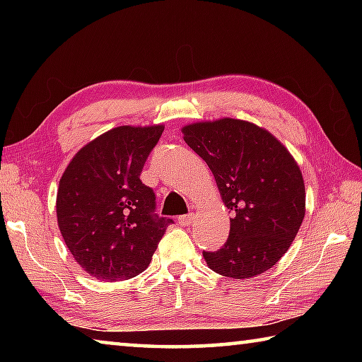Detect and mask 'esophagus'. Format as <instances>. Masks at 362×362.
I'll return each instance as SVG.
<instances>
[{"label": "esophagus", "mask_w": 362, "mask_h": 362, "mask_svg": "<svg viewBox=\"0 0 362 362\" xmlns=\"http://www.w3.org/2000/svg\"><path fill=\"white\" fill-rule=\"evenodd\" d=\"M193 218H194V214H185V216H180V217L177 218V220H179V223H180V225L187 226V225L192 223V220H193Z\"/></svg>", "instance_id": "1"}]
</instances>
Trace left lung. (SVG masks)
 I'll list each match as a JSON object with an SVG mask.
<instances>
[{
	"label": "left lung",
	"instance_id": "obj_1",
	"mask_svg": "<svg viewBox=\"0 0 362 362\" xmlns=\"http://www.w3.org/2000/svg\"><path fill=\"white\" fill-rule=\"evenodd\" d=\"M204 159L231 212L228 240L203 252L211 269L235 279L272 268L297 236L305 217V185L286 146L252 122L223 118L182 129Z\"/></svg>",
	"mask_w": 362,
	"mask_h": 362
}]
</instances>
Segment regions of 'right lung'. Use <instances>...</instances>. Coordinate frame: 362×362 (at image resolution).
Segmentation results:
<instances>
[{"label":"right lung","mask_w":362,"mask_h":362,"mask_svg":"<svg viewBox=\"0 0 362 362\" xmlns=\"http://www.w3.org/2000/svg\"><path fill=\"white\" fill-rule=\"evenodd\" d=\"M163 126H119L83 146L59 183L57 222L66 247L100 281L137 276L148 267L173 218L140 180Z\"/></svg>","instance_id":"right-lung-1"}]
</instances>
